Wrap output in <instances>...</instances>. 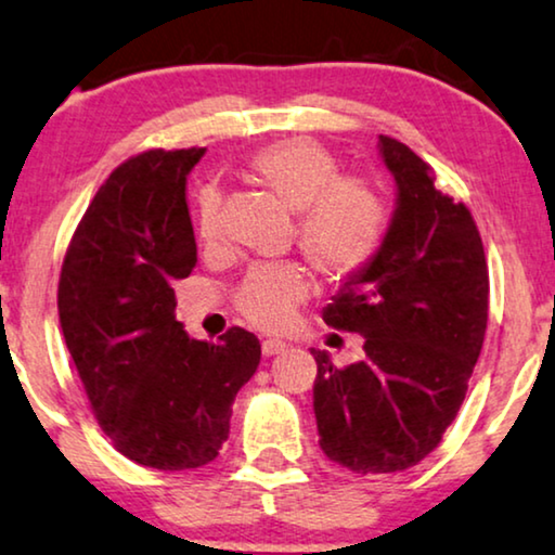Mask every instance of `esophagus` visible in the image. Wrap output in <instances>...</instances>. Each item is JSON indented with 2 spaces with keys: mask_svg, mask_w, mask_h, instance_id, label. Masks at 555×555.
Segmentation results:
<instances>
[{
  "mask_svg": "<svg viewBox=\"0 0 555 555\" xmlns=\"http://www.w3.org/2000/svg\"><path fill=\"white\" fill-rule=\"evenodd\" d=\"M285 347H287V344L280 341V339H264L262 341V354L264 357H275V354H280V351H285Z\"/></svg>",
  "mask_w": 555,
  "mask_h": 555,
  "instance_id": "1",
  "label": "esophagus"
}]
</instances>
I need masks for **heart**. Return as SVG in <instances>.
Segmentation results:
<instances>
[{
	"label": "heart",
	"mask_w": 555,
	"mask_h": 555,
	"mask_svg": "<svg viewBox=\"0 0 555 555\" xmlns=\"http://www.w3.org/2000/svg\"><path fill=\"white\" fill-rule=\"evenodd\" d=\"M247 168L255 181L295 211L298 247L328 280L364 270L385 236L387 211L377 185L341 176L336 155L311 137H285L257 150ZM196 234L214 247L224 240L221 193L204 185L196 196ZM308 275L293 262L255 264L236 291V308L255 326L280 331L308 298Z\"/></svg>",
	"instance_id": "heart-1"
}]
</instances>
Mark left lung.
Returning <instances> with one entry per match:
<instances>
[{"instance_id": "1", "label": "left lung", "mask_w": 555, "mask_h": 555, "mask_svg": "<svg viewBox=\"0 0 555 555\" xmlns=\"http://www.w3.org/2000/svg\"><path fill=\"white\" fill-rule=\"evenodd\" d=\"M398 183L383 247L349 278L323 321L364 336V354L319 364L313 410L321 449L354 474L415 466L456 418L487 331L489 272L479 229L462 201L436 189L430 165L379 134Z\"/></svg>"}]
</instances>
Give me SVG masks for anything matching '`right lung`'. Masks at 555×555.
I'll list each match as a JSON object with an SVG mask.
<instances>
[{
	"mask_svg": "<svg viewBox=\"0 0 555 555\" xmlns=\"http://www.w3.org/2000/svg\"><path fill=\"white\" fill-rule=\"evenodd\" d=\"M204 147L145 150L112 170L63 257L57 313L99 426L127 459L198 469L229 438L260 339L232 326L191 339L172 283L196 268L185 176Z\"/></svg>",
	"mask_w": 555,
	"mask_h": 555,
	"instance_id": "obj_1",
	"label": "right lung"
}]
</instances>
